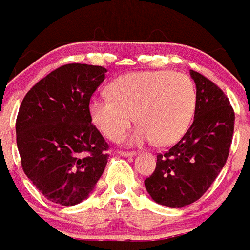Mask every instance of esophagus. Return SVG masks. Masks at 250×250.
<instances>
[{
    "label": "esophagus",
    "mask_w": 250,
    "mask_h": 250,
    "mask_svg": "<svg viewBox=\"0 0 250 250\" xmlns=\"http://www.w3.org/2000/svg\"><path fill=\"white\" fill-rule=\"evenodd\" d=\"M118 154L121 157H135V151H118Z\"/></svg>",
    "instance_id": "obj_1"
}]
</instances>
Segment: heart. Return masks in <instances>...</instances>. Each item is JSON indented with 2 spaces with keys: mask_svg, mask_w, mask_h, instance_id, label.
<instances>
[{
  "mask_svg": "<svg viewBox=\"0 0 250 250\" xmlns=\"http://www.w3.org/2000/svg\"><path fill=\"white\" fill-rule=\"evenodd\" d=\"M109 96L91 99V119L105 137L117 141L136 115L141 125L127 139L129 145L155 140L163 146L177 143L195 114L194 83L188 76L171 70L125 74L111 83Z\"/></svg>",
  "mask_w": 250,
  "mask_h": 250,
  "instance_id": "heart-1",
  "label": "heart"
}]
</instances>
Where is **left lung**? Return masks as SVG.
<instances>
[{"mask_svg": "<svg viewBox=\"0 0 250 250\" xmlns=\"http://www.w3.org/2000/svg\"><path fill=\"white\" fill-rule=\"evenodd\" d=\"M196 86L194 122L180 141L157 155L146 191L160 206L181 208L196 202L210 188L229 157L235 114L222 90L190 70Z\"/></svg>", "mask_w": 250, "mask_h": 250, "instance_id": "obj_1", "label": "left lung"}]
</instances>
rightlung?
Wrapping results in <instances>:
<instances>
[{
    "label": "right lung",
    "mask_w": 250,
    "mask_h": 250,
    "mask_svg": "<svg viewBox=\"0 0 250 250\" xmlns=\"http://www.w3.org/2000/svg\"><path fill=\"white\" fill-rule=\"evenodd\" d=\"M106 69L66 64L26 93L16 118L24 173L48 200L76 206L90 196L107 163V144L91 125L90 99Z\"/></svg>",
    "instance_id": "obj_1"
}]
</instances>
